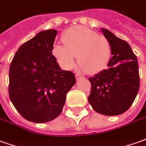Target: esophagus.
<instances>
[{"label": "esophagus", "instance_id": "34e87169", "mask_svg": "<svg viewBox=\"0 0 146 146\" xmlns=\"http://www.w3.org/2000/svg\"><path fill=\"white\" fill-rule=\"evenodd\" d=\"M76 80H78L81 79V78H83V77H82V76H80V74H76Z\"/></svg>", "mask_w": 146, "mask_h": 146}]
</instances>
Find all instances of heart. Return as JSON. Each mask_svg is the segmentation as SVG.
<instances>
[{
  "label": "heart",
  "instance_id": "obj_1",
  "mask_svg": "<svg viewBox=\"0 0 146 146\" xmlns=\"http://www.w3.org/2000/svg\"><path fill=\"white\" fill-rule=\"evenodd\" d=\"M64 45L56 44L53 54L62 66L70 70L75 66L76 55L82 70L88 73L100 72L107 66L111 54L106 37L84 27H73L62 35Z\"/></svg>",
  "mask_w": 146,
  "mask_h": 146
}]
</instances>
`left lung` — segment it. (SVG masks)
Masks as SVG:
<instances>
[{"instance_id":"1","label":"left lung","mask_w":146,"mask_h":146,"mask_svg":"<svg viewBox=\"0 0 146 146\" xmlns=\"http://www.w3.org/2000/svg\"><path fill=\"white\" fill-rule=\"evenodd\" d=\"M101 31L110 42L112 57L106 70L89 78L92 90L88 102L97 113L116 116L128 110L138 95V60L127 42L106 29Z\"/></svg>"}]
</instances>
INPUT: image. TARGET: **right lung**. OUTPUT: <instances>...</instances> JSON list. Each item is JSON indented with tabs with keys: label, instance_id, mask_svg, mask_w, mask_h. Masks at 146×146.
Listing matches in <instances>:
<instances>
[{
	"label": "right lung",
	"instance_id": "obj_1",
	"mask_svg": "<svg viewBox=\"0 0 146 146\" xmlns=\"http://www.w3.org/2000/svg\"><path fill=\"white\" fill-rule=\"evenodd\" d=\"M57 30L39 32L18 49L9 69L8 93L21 116L42 123L60 115L76 78L52 54Z\"/></svg>",
	"mask_w": 146,
	"mask_h": 146
}]
</instances>
